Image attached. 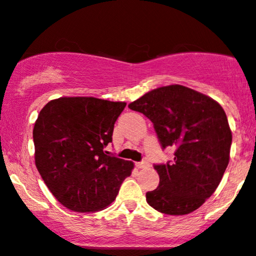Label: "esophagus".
I'll return each instance as SVG.
<instances>
[{"label":"esophagus","instance_id":"1","mask_svg":"<svg viewBox=\"0 0 256 256\" xmlns=\"http://www.w3.org/2000/svg\"><path fill=\"white\" fill-rule=\"evenodd\" d=\"M136 166L138 168V169H146V168L150 166V164H148V162H146V160H143V162H137Z\"/></svg>","mask_w":256,"mask_h":256}]
</instances>
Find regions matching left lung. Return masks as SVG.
Segmentation results:
<instances>
[{
    "mask_svg": "<svg viewBox=\"0 0 256 256\" xmlns=\"http://www.w3.org/2000/svg\"><path fill=\"white\" fill-rule=\"evenodd\" d=\"M153 122L162 150L175 148L172 162L156 164L159 186L146 193L162 214L194 212L220 184L230 162L232 134L222 106L181 85L159 87L128 104Z\"/></svg>",
    "mask_w": 256,
    "mask_h": 256,
    "instance_id": "8db88e82",
    "label": "left lung"
}]
</instances>
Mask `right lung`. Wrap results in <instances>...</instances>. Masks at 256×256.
Listing matches in <instances>:
<instances>
[{
    "mask_svg": "<svg viewBox=\"0 0 256 256\" xmlns=\"http://www.w3.org/2000/svg\"><path fill=\"white\" fill-rule=\"evenodd\" d=\"M125 106L94 97H60L41 109L32 131L36 168L50 193L72 212L104 209L131 175L132 162L104 150Z\"/></svg>",
    "mask_w": 256,
    "mask_h": 256,
    "instance_id": "add662e5",
    "label": "right lung"
}]
</instances>
